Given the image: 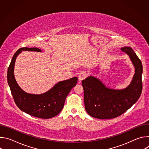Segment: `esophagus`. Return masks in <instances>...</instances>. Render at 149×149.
<instances>
[{"mask_svg":"<svg viewBox=\"0 0 149 149\" xmlns=\"http://www.w3.org/2000/svg\"><path fill=\"white\" fill-rule=\"evenodd\" d=\"M87 77V74L86 73L84 72H82V73H80L78 75V79L80 81H81L82 80L84 79L85 78H86Z\"/></svg>","mask_w":149,"mask_h":149,"instance_id":"esophagus-1","label":"esophagus"}]
</instances>
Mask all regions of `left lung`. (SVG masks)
<instances>
[{"label": "left lung", "mask_w": 149, "mask_h": 149, "mask_svg": "<svg viewBox=\"0 0 149 149\" xmlns=\"http://www.w3.org/2000/svg\"><path fill=\"white\" fill-rule=\"evenodd\" d=\"M121 50L130 56L135 67L133 80L126 88L116 90L105 87L98 79L93 76L82 81L85 109L93 117L116 118L128 110L141 95L142 63L132 48L124 47Z\"/></svg>", "instance_id": "left-lung-1"}]
</instances>
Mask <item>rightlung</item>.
I'll return each instance as SVG.
<instances>
[{
	"mask_svg": "<svg viewBox=\"0 0 149 149\" xmlns=\"http://www.w3.org/2000/svg\"><path fill=\"white\" fill-rule=\"evenodd\" d=\"M22 51L41 52L37 48L24 47L18 49L14 54L8 67L7 78L15 104L20 110L33 117L47 119L57 116L62 110L68 94L76 86L77 77L58 82L44 94H28L19 87L13 74L16 58Z\"/></svg>",
	"mask_w": 149,
	"mask_h": 149,
	"instance_id": "obj_1",
	"label": "right lung"
}]
</instances>
